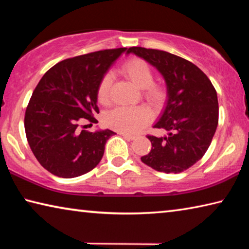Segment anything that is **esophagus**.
<instances>
[{
  "label": "esophagus",
  "mask_w": 249,
  "mask_h": 249,
  "mask_svg": "<svg viewBox=\"0 0 249 249\" xmlns=\"http://www.w3.org/2000/svg\"><path fill=\"white\" fill-rule=\"evenodd\" d=\"M120 135H122V136L123 137H125V138H127V140H134L135 138V136L134 135H129V134H126V133H120Z\"/></svg>",
  "instance_id": "obj_1"
}]
</instances>
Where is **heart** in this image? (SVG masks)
<instances>
[{
  "label": "heart",
  "mask_w": 249,
  "mask_h": 249,
  "mask_svg": "<svg viewBox=\"0 0 249 249\" xmlns=\"http://www.w3.org/2000/svg\"><path fill=\"white\" fill-rule=\"evenodd\" d=\"M122 72L138 89L145 90V98L150 103L160 105L167 98V90L160 84H155L154 72L149 65L142 59L134 58L126 61L122 67ZM112 75L107 73L101 79L98 87V100L100 103L107 104L111 98ZM150 120V113L142 107H116L105 117V124L109 128L120 133L135 134L144 127Z\"/></svg>",
  "instance_id": "obj_1"
}]
</instances>
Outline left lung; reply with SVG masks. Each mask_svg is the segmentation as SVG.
Instances as JSON below:
<instances>
[{
    "instance_id": "obj_1",
    "label": "left lung",
    "mask_w": 249,
    "mask_h": 249,
    "mask_svg": "<svg viewBox=\"0 0 249 249\" xmlns=\"http://www.w3.org/2000/svg\"><path fill=\"white\" fill-rule=\"evenodd\" d=\"M126 53L144 59L166 82V107L156 128L167 136H147L151 142L142 161L153 169L178 174L195 165L211 145L218 123L217 94L209 78L192 62L157 49L130 47Z\"/></svg>"
}]
</instances>
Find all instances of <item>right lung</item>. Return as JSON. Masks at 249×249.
<instances>
[{
    "instance_id": "right-lung-1",
    "label": "right lung",
    "mask_w": 249,
    "mask_h": 249,
    "mask_svg": "<svg viewBox=\"0 0 249 249\" xmlns=\"http://www.w3.org/2000/svg\"><path fill=\"white\" fill-rule=\"evenodd\" d=\"M126 48L107 49L60 61L46 72L34 90L25 113V132L39 163L60 178L91 171L103 157L115 133L80 130V123H98V87Z\"/></svg>"
}]
</instances>
